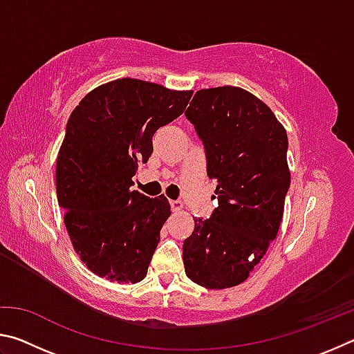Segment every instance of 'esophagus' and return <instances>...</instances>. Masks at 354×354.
Listing matches in <instances>:
<instances>
[{
  "mask_svg": "<svg viewBox=\"0 0 354 354\" xmlns=\"http://www.w3.org/2000/svg\"><path fill=\"white\" fill-rule=\"evenodd\" d=\"M170 206H171V211L173 212H181L183 209H184L183 203L178 201V200H170Z\"/></svg>",
  "mask_w": 354,
  "mask_h": 354,
  "instance_id": "34e87169",
  "label": "esophagus"
}]
</instances>
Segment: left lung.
<instances>
[{
    "label": "left lung",
    "mask_w": 354,
    "mask_h": 354,
    "mask_svg": "<svg viewBox=\"0 0 354 354\" xmlns=\"http://www.w3.org/2000/svg\"><path fill=\"white\" fill-rule=\"evenodd\" d=\"M185 117L206 149L218 207L184 241L187 278L206 289L243 283L278 234L290 185L287 133L270 107L241 87L201 88Z\"/></svg>",
    "instance_id": "1"
}]
</instances>
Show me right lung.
<instances>
[{
    "label": "right lung",
    "mask_w": 354,
    "mask_h": 354,
    "mask_svg": "<svg viewBox=\"0 0 354 354\" xmlns=\"http://www.w3.org/2000/svg\"><path fill=\"white\" fill-rule=\"evenodd\" d=\"M192 91L122 77L98 86L71 112L57 154L56 192L71 245L87 268L139 283L160 241L170 203L131 190L153 136L181 115Z\"/></svg>",
    "instance_id": "obj_1"
}]
</instances>
